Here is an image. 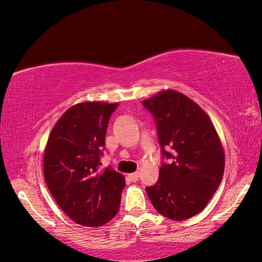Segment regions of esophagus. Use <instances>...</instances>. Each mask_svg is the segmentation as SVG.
<instances>
[{
    "label": "esophagus",
    "instance_id": "1",
    "mask_svg": "<svg viewBox=\"0 0 262 262\" xmlns=\"http://www.w3.org/2000/svg\"><path fill=\"white\" fill-rule=\"evenodd\" d=\"M129 179H130L132 182H137V181L139 180V172H133L130 173V175H128Z\"/></svg>",
    "mask_w": 262,
    "mask_h": 262
}]
</instances>
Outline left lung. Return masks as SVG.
I'll use <instances>...</instances> for the list:
<instances>
[{"label":"left lung","mask_w":262,"mask_h":262,"mask_svg":"<svg viewBox=\"0 0 262 262\" xmlns=\"http://www.w3.org/2000/svg\"><path fill=\"white\" fill-rule=\"evenodd\" d=\"M142 105L155 118L162 152L156 184L146 187L164 217L186 221L206 207L224 175V151L206 113L182 93L167 90Z\"/></svg>","instance_id":"obj_1"}]
</instances>
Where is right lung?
I'll return each mask as SVG.
<instances>
[{
  "label": "right lung",
  "mask_w": 262,
  "mask_h": 262,
  "mask_svg": "<svg viewBox=\"0 0 262 262\" xmlns=\"http://www.w3.org/2000/svg\"><path fill=\"white\" fill-rule=\"evenodd\" d=\"M118 104L80 103L55 124L44 155V177L52 196L72 221L100 226L118 212L124 177L100 158L111 115Z\"/></svg>",
  "instance_id": "1"
}]
</instances>
